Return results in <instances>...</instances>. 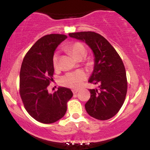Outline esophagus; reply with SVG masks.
<instances>
[{"instance_id": "esophagus-1", "label": "esophagus", "mask_w": 150, "mask_h": 150, "mask_svg": "<svg viewBox=\"0 0 150 150\" xmlns=\"http://www.w3.org/2000/svg\"><path fill=\"white\" fill-rule=\"evenodd\" d=\"M72 91H73V94H77V93L79 92V89H73V90H72Z\"/></svg>"}]
</instances>
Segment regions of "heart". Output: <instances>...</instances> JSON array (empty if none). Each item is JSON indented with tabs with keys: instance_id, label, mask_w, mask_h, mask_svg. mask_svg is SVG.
Returning <instances> with one entry per match:
<instances>
[{
	"instance_id": "b5f03b06",
	"label": "heart",
	"mask_w": 150,
	"mask_h": 150,
	"mask_svg": "<svg viewBox=\"0 0 150 150\" xmlns=\"http://www.w3.org/2000/svg\"><path fill=\"white\" fill-rule=\"evenodd\" d=\"M68 51L73 55L77 59L85 57L87 54V49L85 46L80 42H73L67 47ZM53 67L56 68L58 65V52H55L52 58ZM87 79V75L82 70L71 72L62 76L60 82L62 85L70 88L77 89L80 87L84 81Z\"/></svg>"
}]
</instances>
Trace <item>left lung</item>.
<instances>
[{
	"mask_svg": "<svg viewBox=\"0 0 150 150\" xmlns=\"http://www.w3.org/2000/svg\"><path fill=\"white\" fill-rule=\"evenodd\" d=\"M69 36L85 42L94 53V70L89 82L99 85V89H89L91 96L85 104L86 111L98 120L112 118L123 106L127 93L126 73L121 58L99 34L80 32Z\"/></svg>",
	"mask_w": 150,
	"mask_h": 150,
	"instance_id": "8db88e82",
	"label": "left lung"
}]
</instances>
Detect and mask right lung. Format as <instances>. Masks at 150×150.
<instances>
[{
  "label": "right lung",
  "instance_id": "right-lung-1",
  "mask_svg": "<svg viewBox=\"0 0 150 150\" xmlns=\"http://www.w3.org/2000/svg\"><path fill=\"white\" fill-rule=\"evenodd\" d=\"M66 35L51 34L39 39L25 55L20 73V94L25 109L42 123H53L64 116L67 103L73 97L70 89L59 87L50 94L47 87L53 80L52 58Z\"/></svg>",
  "mask_w": 150,
  "mask_h": 150
}]
</instances>
